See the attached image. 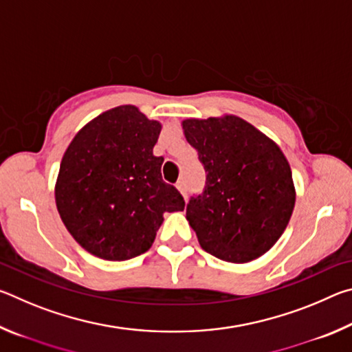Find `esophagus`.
Masks as SVG:
<instances>
[{
	"mask_svg": "<svg viewBox=\"0 0 352 352\" xmlns=\"http://www.w3.org/2000/svg\"><path fill=\"white\" fill-rule=\"evenodd\" d=\"M177 189L180 190V194L183 195V199L186 200L188 199V192H186V186H184V182H178L177 183Z\"/></svg>",
	"mask_w": 352,
	"mask_h": 352,
	"instance_id": "esophagus-1",
	"label": "esophagus"
}]
</instances>
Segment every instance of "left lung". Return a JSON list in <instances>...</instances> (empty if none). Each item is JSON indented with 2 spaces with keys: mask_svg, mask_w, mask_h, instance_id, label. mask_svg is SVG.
<instances>
[{
  "mask_svg": "<svg viewBox=\"0 0 352 352\" xmlns=\"http://www.w3.org/2000/svg\"><path fill=\"white\" fill-rule=\"evenodd\" d=\"M184 136L206 172L186 219L200 247L243 264L275 245L295 206L287 158L275 141L234 115L184 119Z\"/></svg>",
  "mask_w": 352,
  "mask_h": 352,
  "instance_id": "left-lung-1",
  "label": "left lung"
}]
</instances>
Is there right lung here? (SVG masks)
<instances>
[{
  "mask_svg": "<svg viewBox=\"0 0 352 352\" xmlns=\"http://www.w3.org/2000/svg\"><path fill=\"white\" fill-rule=\"evenodd\" d=\"M162 124L135 105H119L83 126L63 153L56 205L69 234L88 253L127 261L152 247L164 212L184 210L163 182L155 157Z\"/></svg>",
  "mask_w": 352,
  "mask_h": 352,
  "instance_id": "obj_1",
  "label": "right lung"
}]
</instances>
